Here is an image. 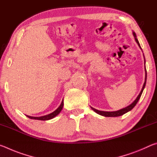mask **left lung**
<instances>
[{"label": "left lung", "mask_w": 157, "mask_h": 157, "mask_svg": "<svg viewBox=\"0 0 157 157\" xmlns=\"http://www.w3.org/2000/svg\"><path fill=\"white\" fill-rule=\"evenodd\" d=\"M133 34H134V39L135 40H136V43L138 44V45H139V46L140 47V48L141 49V48H140V44L139 41H138V39L136 38V34H135V33H133ZM145 58V57H144ZM146 79H147V72H146V69H145V82L144 84H143V88L141 89V91H140L139 95H138V97L136 98V99L135 100L134 102H133L131 105H129L128 107H127L125 108H123L121 110H118V111H99L98 109H95L91 107V108L93 110H94L95 113H97L98 114H100V115L101 116H105V117H117V116H122L123 115V114H124L127 112H128V111H131L133 108H134L135 107V105H136L137 104L138 101L139 100L140 96H141V94L142 93L143 91V89H144L145 86V84H146Z\"/></svg>", "instance_id": "left-lung-1"}]
</instances>
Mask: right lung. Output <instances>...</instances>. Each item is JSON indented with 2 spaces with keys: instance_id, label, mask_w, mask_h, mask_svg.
Returning a JSON list of instances; mask_svg holds the SVG:
<instances>
[{
  "instance_id": "add662e5",
  "label": "right lung",
  "mask_w": 157,
  "mask_h": 157,
  "mask_svg": "<svg viewBox=\"0 0 157 157\" xmlns=\"http://www.w3.org/2000/svg\"><path fill=\"white\" fill-rule=\"evenodd\" d=\"M63 100H62V103H61L59 107H58L55 111H53V112L51 113L48 114V115L44 116H40V117H33V116H27V117H28V118H30V119H34V120H39V121L50 120V119L53 118L54 117H55L60 113V111H62V108H63Z\"/></svg>"
}]
</instances>
